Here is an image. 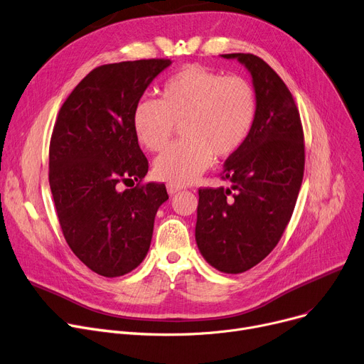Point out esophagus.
I'll use <instances>...</instances> for the list:
<instances>
[{"label":"esophagus","mask_w":364,"mask_h":364,"mask_svg":"<svg viewBox=\"0 0 364 364\" xmlns=\"http://www.w3.org/2000/svg\"><path fill=\"white\" fill-rule=\"evenodd\" d=\"M183 189V186L182 185H175V183H168L167 185V192L170 196H175L176 192H179V191H182Z\"/></svg>","instance_id":"esophagus-1"}]
</instances>
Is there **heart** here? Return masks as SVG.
I'll return each mask as SVG.
<instances>
[{
	"instance_id": "b5f03b06",
	"label": "heart",
	"mask_w": 364,
	"mask_h": 364,
	"mask_svg": "<svg viewBox=\"0 0 364 364\" xmlns=\"http://www.w3.org/2000/svg\"><path fill=\"white\" fill-rule=\"evenodd\" d=\"M257 113L251 85L240 76H223L200 64H189L170 76L159 101L141 100L132 114L138 141L151 153H161L181 123L179 144L154 164L159 179L186 185L218 160L233 156L245 144Z\"/></svg>"
}]
</instances>
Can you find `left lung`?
<instances>
[{
    "mask_svg": "<svg viewBox=\"0 0 364 364\" xmlns=\"http://www.w3.org/2000/svg\"><path fill=\"white\" fill-rule=\"evenodd\" d=\"M248 70L257 113L245 144L228 157L230 188L198 191L196 241L205 262L223 273L259 264L279 242L304 175V134L284 80L257 55L235 53Z\"/></svg>",
    "mask_w": 364,
    "mask_h": 364,
    "instance_id": "obj_1",
    "label": "left lung"
}]
</instances>
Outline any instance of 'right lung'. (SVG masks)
<instances>
[{
  "instance_id": "add662e5",
  "label": "right lung",
  "mask_w": 364,
  "mask_h": 364,
  "mask_svg": "<svg viewBox=\"0 0 364 364\" xmlns=\"http://www.w3.org/2000/svg\"><path fill=\"white\" fill-rule=\"evenodd\" d=\"M172 61L104 64L85 76L61 105L50 142V188L58 222L76 257L92 272L117 277L149 250L164 183L141 182L148 160L132 114L145 90Z\"/></svg>"
}]
</instances>
